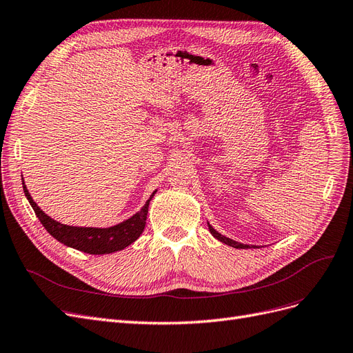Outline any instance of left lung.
I'll return each mask as SVG.
<instances>
[{
	"label": "left lung",
	"mask_w": 353,
	"mask_h": 353,
	"mask_svg": "<svg viewBox=\"0 0 353 353\" xmlns=\"http://www.w3.org/2000/svg\"><path fill=\"white\" fill-rule=\"evenodd\" d=\"M209 225V223H208ZM209 231H210V234L215 239H218L219 241H222V243H225L227 245H231V248H236V249H250V245L249 244H241V243H239V241H234V240H231V239H227L225 236H221V234L215 230V228H212V225H209ZM256 248V245H254Z\"/></svg>",
	"instance_id": "8db88e82"
}]
</instances>
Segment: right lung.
I'll return each instance as SVG.
<instances>
[{
  "label": "right lung",
  "mask_w": 353,
  "mask_h": 353,
  "mask_svg": "<svg viewBox=\"0 0 353 353\" xmlns=\"http://www.w3.org/2000/svg\"><path fill=\"white\" fill-rule=\"evenodd\" d=\"M22 184H23L25 196L29 200L32 209L35 210V215L41 221L42 227H44L57 241L63 243L65 245H69V248H73L90 254H108V253L122 250L140 237L145 227L148 205H150V200L156 193L154 191V193L150 196V199L145 201V205L141 208V210L137 212L135 215H132L130 219H126L121 223H117V225L109 227V228H91V227L65 225V223H60L52 218H50L38 208L37 203L32 200L29 191L25 185V181Z\"/></svg>",
  "instance_id": "add662e5"
}]
</instances>
